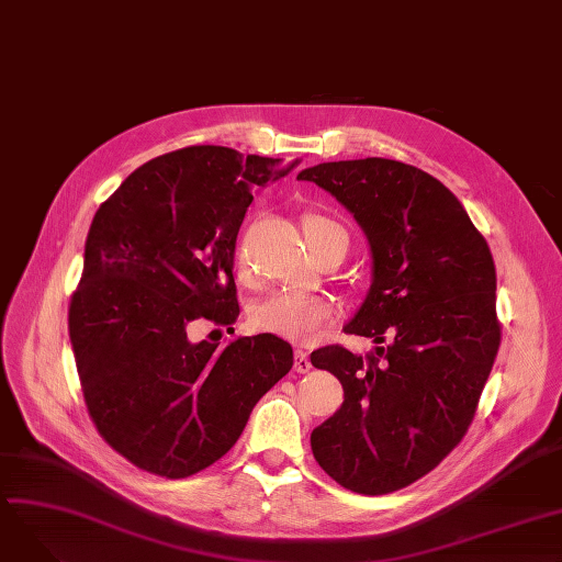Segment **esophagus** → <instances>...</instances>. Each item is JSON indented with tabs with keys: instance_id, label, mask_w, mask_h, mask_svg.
Masks as SVG:
<instances>
[{
	"instance_id": "34e87169",
	"label": "esophagus",
	"mask_w": 562,
	"mask_h": 562,
	"mask_svg": "<svg viewBox=\"0 0 562 562\" xmlns=\"http://www.w3.org/2000/svg\"><path fill=\"white\" fill-rule=\"evenodd\" d=\"M292 368H295V372H308L313 366H311V359L304 350H297L295 352V361H292Z\"/></svg>"
}]
</instances>
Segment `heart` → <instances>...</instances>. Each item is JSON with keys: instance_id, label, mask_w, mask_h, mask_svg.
I'll return each instance as SVG.
<instances>
[{"instance_id": "1", "label": "heart", "mask_w": 562, "mask_h": 562, "mask_svg": "<svg viewBox=\"0 0 562 562\" xmlns=\"http://www.w3.org/2000/svg\"><path fill=\"white\" fill-rule=\"evenodd\" d=\"M306 243L313 251L325 249L345 231L323 215H306L302 220ZM237 262L243 258L237 254ZM334 319V306L327 297L308 295L300 290H272L251 308V325L265 334H274L292 342H313L323 336Z\"/></svg>"}]
</instances>
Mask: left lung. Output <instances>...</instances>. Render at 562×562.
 <instances>
[{"mask_svg": "<svg viewBox=\"0 0 562 562\" xmlns=\"http://www.w3.org/2000/svg\"><path fill=\"white\" fill-rule=\"evenodd\" d=\"M297 180L366 231L372 285L345 334L386 342L366 357L342 345L311 355L345 395L313 430V458L345 490L391 494L430 473L475 416L501 345L494 258L456 194L412 165L342 159Z\"/></svg>", "mask_w": 562, "mask_h": 562, "instance_id": "1", "label": "left lung"}]
</instances>
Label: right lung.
Masks as SVG:
<instances>
[{"label":"right lung","instance_id":"1","mask_svg":"<svg viewBox=\"0 0 562 562\" xmlns=\"http://www.w3.org/2000/svg\"><path fill=\"white\" fill-rule=\"evenodd\" d=\"M297 165L187 146L130 173L98 207L68 334L95 430L137 469L176 480L217 462L292 368L279 336L220 345L192 329L235 323L233 256L251 190Z\"/></svg>","mask_w":562,"mask_h":562}]
</instances>
